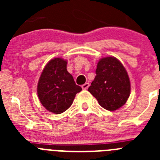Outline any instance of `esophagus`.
<instances>
[{
    "instance_id": "1",
    "label": "esophagus",
    "mask_w": 160,
    "mask_h": 160,
    "mask_svg": "<svg viewBox=\"0 0 160 160\" xmlns=\"http://www.w3.org/2000/svg\"><path fill=\"white\" fill-rule=\"evenodd\" d=\"M89 86H90V84H89L88 82H86L85 84H83L82 86V88L83 90H87L89 87Z\"/></svg>"
}]
</instances>
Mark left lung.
<instances>
[{
	"instance_id": "1",
	"label": "left lung",
	"mask_w": 160,
	"mask_h": 160,
	"mask_svg": "<svg viewBox=\"0 0 160 160\" xmlns=\"http://www.w3.org/2000/svg\"><path fill=\"white\" fill-rule=\"evenodd\" d=\"M95 73L89 92L107 111L122 107L131 93L129 76L123 65L114 57L102 58L98 62Z\"/></svg>"
}]
</instances>
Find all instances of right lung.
<instances>
[{"instance_id":"right-lung-1","label":"right lung","mask_w":160,"mask_h":160,"mask_svg":"<svg viewBox=\"0 0 160 160\" xmlns=\"http://www.w3.org/2000/svg\"><path fill=\"white\" fill-rule=\"evenodd\" d=\"M67 61L61 58L50 60L44 68L38 83V98L47 111L62 114L73 103L82 88L75 84L66 70Z\"/></svg>"}]
</instances>
